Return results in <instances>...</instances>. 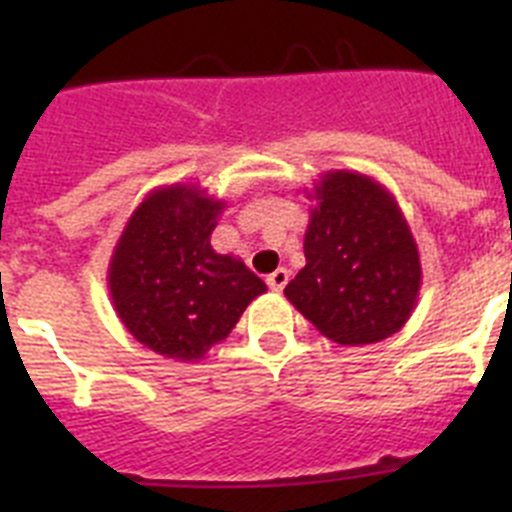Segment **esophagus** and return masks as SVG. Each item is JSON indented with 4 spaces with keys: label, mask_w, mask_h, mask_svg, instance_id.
<instances>
[{
    "label": "esophagus",
    "mask_w": 512,
    "mask_h": 512,
    "mask_svg": "<svg viewBox=\"0 0 512 512\" xmlns=\"http://www.w3.org/2000/svg\"><path fill=\"white\" fill-rule=\"evenodd\" d=\"M266 282H269V287L274 289V292H282L289 282V271L282 266V269H277L274 274H269V279H266Z\"/></svg>",
    "instance_id": "esophagus-1"
}]
</instances>
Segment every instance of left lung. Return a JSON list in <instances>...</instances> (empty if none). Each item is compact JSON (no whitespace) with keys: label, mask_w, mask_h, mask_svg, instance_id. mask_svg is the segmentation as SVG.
Instances as JSON below:
<instances>
[{"label":"left lung","mask_w":512,"mask_h":512,"mask_svg":"<svg viewBox=\"0 0 512 512\" xmlns=\"http://www.w3.org/2000/svg\"><path fill=\"white\" fill-rule=\"evenodd\" d=\"M305 269L284 295L341 346H366L408 323L423 271L410 225L387 187L359 171H328L310 194Z\"/></svg>","instance_id":"left-lung-1"}]
</instances>
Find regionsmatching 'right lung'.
Segmentation results:
<instances>
[{"label": "right lung", "instance_id": "obj_1", "mask_svg": "<svg viewBox=\"0 0 512 512\" xmlns=\"http://www.w3.org/2000/svg\"><path fill=\"white\" fill-rule=\"evenodd\" d=\"M225 210L197 184L158 187L135 207L107 269L112 305L130 336L166 359L200 361L266 292L210 235Z\"/></svg>", "mask_w": 512, "mask_h": 512}]
</instances>
